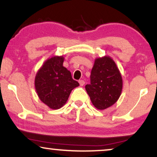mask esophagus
I'll use <instances>...</instances> for the list:
<instances>
[{"label": "esophagus", "mask_w": 157, "mask_h": 157, "mask_svg": "<svg viewBox=\"0 0 157 157\" xmlns=\"http://www.w3.org/2000/svg\"><path fill=\"white\" fill-rule=\"evenodd\" d=\"M79 83H80V85L81 86H84V84H85V81H84V80H79Z\"/></svg>", "instance_id": "obj_1"}]
</instances>
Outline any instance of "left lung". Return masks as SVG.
<instances>
[{
	"instance_id": "left-lung-1",
	"label": "left lung",
	"mask_w": 157,
	"mask_h": 157,
	"mask_svg": "<svg viewBox=\"0 0 157 157\" xmlns=\"http://www.w3.org/2000/svg\"><path fill=\"white\" fill-rule=\"evenodd\" d=\"M91 83L86 90L92 104L104 110L118 100L122 89V79L116 63L109 56L97 58L91 72Z\"/></svg>"
}]
</instances>
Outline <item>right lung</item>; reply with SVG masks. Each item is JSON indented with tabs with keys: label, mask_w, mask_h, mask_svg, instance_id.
<instances>
[{
	"label": "right lung",
	"mask_w": 157,
	"mask_h": 157,
	"mask_svg": "<svg viewBox=\"0 0 157 157\" xmlns=\"http://www.w3.org/2000/svg\"><path fill=\"white\" fill-rule=\"evenodd\" d=\"M63 56L48 58L35 76V89L40 100L52 109L63 106L71 91L80 85L63 66Z\"/></svg>",
	"instance_id": "obj_1"
}]
</instances>
